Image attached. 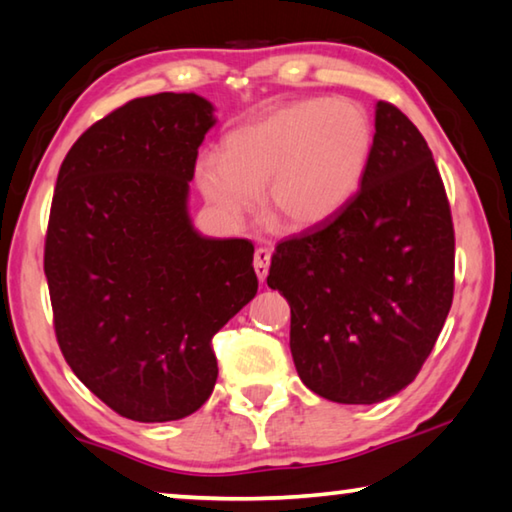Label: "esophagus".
<instances>
[{
  "label": "esophagus",
  "mask_w": 512,
  "mask_h": 512,
  "mask_svg": "<svg viewBox=\"0 0 512 512\" xmlns=\"http://www.w3.org/2000/svg\"><path fill=\"white\" fill-rule=\"evenodd\" d=\"M268 266H271V250L257 248V250H255V273H257V277H259V282L266 280Z\"/></svg>",
  "instance_id": "esophagus-1"
}]
</instances>
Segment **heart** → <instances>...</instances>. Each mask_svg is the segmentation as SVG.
I'll return each instance as SVG.
<instances>
[{
    "mask_svg": "<svg viewBox=\"0 0 512 512\" xmlns=\"http://www.w3.org/2000/svg\"><path fill=\"white\" fill-rule=\"evenodd\" d=\"M375 131L359 103L293 101L225 135L223 153H203L196 180L212 207L232 223L257 207L266 219L302 232L334 219L366 176Z\"/></svg>",
    "mask_w": 512,
    "mask_h": 512,
    "instance_id": "obj_1",
    "label": "heart"
}]
</instances>
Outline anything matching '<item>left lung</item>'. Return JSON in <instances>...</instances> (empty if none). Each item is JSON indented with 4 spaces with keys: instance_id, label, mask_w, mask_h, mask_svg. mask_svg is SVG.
I'll use <instances>...</instances> for the list:
<instances>
[{
    "instance_id": "left-lung-1",
    "label": "left lung",
    "mask_w": 512,
    "mask_h": 512,
    "mask_svg": "<svg viewBox=\"0 0 512 512\" xmlns=\"http://www.w3.org/2000/svg\"><path fill=\"white\" fill-rule=\"evenodd\" d=\"M268 287L291 307V354L309 391L377 404L418 375L454 298V223L413 121L379 101L361 189L318 228L277 244Z\"/></svg>"
}]
</instances>
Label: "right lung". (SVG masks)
<instances>
[{"label":"right lung","instance_id":"obj_1","mask_svg":"<svg viewBox=\"0 0 512 512\" xmlns=\"http://www.w3.org/2000/svg\"><path fill=\"white\" fill-rule=\"evenodd\" d=\"M214 106L194 92L128 101L60 164L45 239L56 339L112 411L180 420L212 395V336L257 293L248 239L198 235L187 212Z\"/></svg>","mask_w":512,"mask_h":512}]
</instances>
